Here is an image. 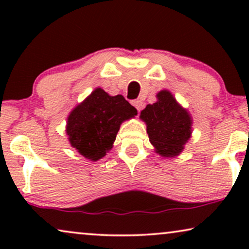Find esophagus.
Masks as SVG:
<instances>
[{"label":"esophagus","mask_w":249,"mask_h":249,"mask_svg":"<svg viewBox=\"0 0 249 249\" xmlns=\"http://www.w3.org/2000/svg\"><path fill=\"white\" fill-rule=\"evenodd\" d=\"M132 105H134V107L137 108V111H141L142 108V102L141 100L132 101Z\"/></svg>","instance_id":"obj_1"}]
</instances>
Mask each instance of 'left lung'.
<instances>
[{"mask_svg":"<svg viewBox=\"0 0 249 249\" xmlns=\"http://www.w3.org/2000/svg\"><path fill=\"white\" fill-rule=\"evenodd\" d=\"M159 101L148 104L141 118L147 124V134L152 145L163 156H176L192 134V119L168 90L158 94Z\"/></svg>","mask_w":249,"mask_h":249,"instance_id":"obj_1","label":"left lung"}]
</instances>
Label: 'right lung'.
I'll return each instance as SVG.
<instances>
[{"label": "right lung", "instance_id": "obj_1", "mask_svg": "<svg viewBox=\"0 0 249 249\" xmlns=\"http://www.w3.org/2000/svg\"><path fill=\"white\" fill-rule=\"evenodd\" d=\"M136 114L124 96H110L97 88L68 118L70 144L86 159L97 161L112 148L121 122Z\"/></svg>", "mask_w": 249, "mask_h": 249}]
</instances>
